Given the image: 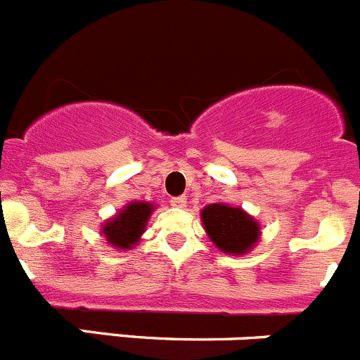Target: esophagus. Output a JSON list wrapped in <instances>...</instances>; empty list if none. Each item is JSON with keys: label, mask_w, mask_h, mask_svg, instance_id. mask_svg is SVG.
<instances>
[{"label": "esophagus", "mask_w": 360, "mask_h": 360, "mask_svg": "<svg viewBox=\"0 0 360 360\" xmlns=\"http://www.w3.org/2000/svg\"><path fill=\"white\" fill-rule=\"evenodd\" d=\"M171 205L178 207V209H184L187 205V198L186 196H174L171 198Z\"/></svg>", "instance_id": "obj_1"}]
</instances>
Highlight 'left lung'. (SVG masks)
<instances>
[{
	"mask_svg": "<svg viewBox=\"0 0 360 360\" xmlns=\"http://www.w3.org/2000/svg\"><path fill=\"white\" fill-rule=\"evenodd\" d=\"M202 221L214 245L226 253H246L259 239V225L237 207L214 203L202 210Z\"/></svg>",
	"mask_w": 360,
	"mask_h": 360,
	"instance_id": "8db88e82",
	"label": "left lung"
}]
</instances>
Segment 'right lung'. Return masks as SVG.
Instances as JSON below:
<instances>
[{
  "instance_id": "right-lung-1",
  "label": "right lung",
  "mask_w": 360,
  "mask_h": 360,
  "mask_svg": "<svg viewBox=\"0 0 360 360\" xmlns=\"http://www.w3.org/2000/svg\"><path fill=\"white\" fill-rule=\"evenodd\" d=\"M151 210H153V205L150 203H130L127 209L121 210L120 216L105 223L103 233L108 243L123 250L131 248V245H135L141 233L144 232V225H146Z\"/></svg>"
}]
</instances>
